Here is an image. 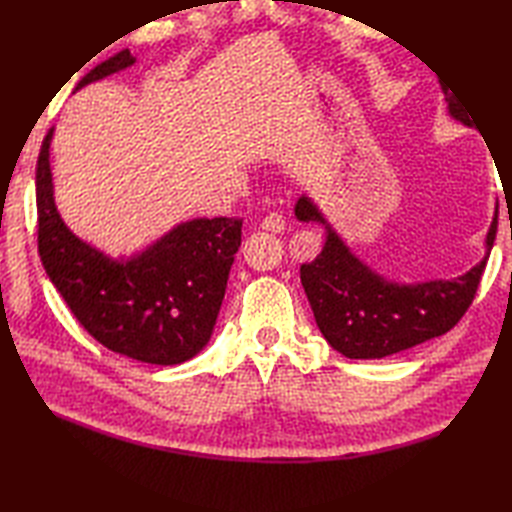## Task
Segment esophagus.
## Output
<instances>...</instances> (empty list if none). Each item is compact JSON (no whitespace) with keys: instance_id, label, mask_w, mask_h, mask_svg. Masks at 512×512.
<instances>
[{"instance_id":"1","label":"esophagus","mask_w":512,"mask_h":512,"mask_svg":"<svg viewBox=\"0 0 512 512\" xmlns=\"http://www.w3.org/2000/svg\"><path fill=\"white\" fill-rule=\"evenodd\" d=\"M260 227H263V230H267V232L280 234V232H285L287 221H285V217H282V214L271 212V214H267V217L263 219V223H260Z\"/></svg>"}]
</instances>
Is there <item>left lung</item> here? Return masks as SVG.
Returning <instances> with one entry per match:
<instances>
[{"label": "left lung", "mask_w": 512, "mask_h": 512, "mask_svg": "<svg viewBox=\"0 0 512 512\" xmlns=\"http://www.w3.org/2000/svg\"><path fill=\"white\" fill-rule=\"evenodd\" d=\"M442 92L447 94V89ZM447 111L453 120L471 124L460 100L451 94ZM293 212L300 223L324 227L322 252L311 263L300 265V280L320 333L348 359L390 357L456 326L478 291L497 232L495 212L484 238V258L467 274L396 282L363 263L309 195L295 201Z\"/></svg>", "instance_id": "left-lung-1"}]
</instances>
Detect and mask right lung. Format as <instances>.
<instances>
[{"instance_id":"1","label":"right lung","mask_w":512,"mask_h":512,"mask_svg":"<svg viewBox=\"0 0 512 512\" xmlns=\"http://www.w3.org/2000/svg\"><path fill=\"white\" fill-rule=\"evenodd\" d=\"M135 65L129 50L87 72L83 89ZM37 162L39 256L76 320L105 348L153 366H177L206 348L225 295L243 219L197 217L131 256L113 258L78 238L54 201L50 146Z\"/></svg>"}]
</instances>
